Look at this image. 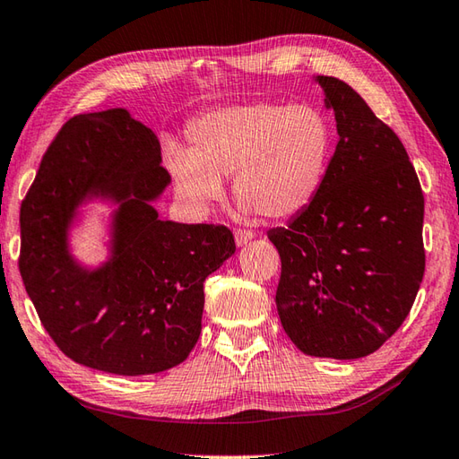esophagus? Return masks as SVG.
Wrapping results in <instances>:
<instances>
[{"instance_id": "esophagus-1", "label": "esophagus", "mask_w": 459, "mask_h": 459, "mask_svg": "<svg viewBox=\"0 0 459 459\" xmlns=\"http://www.w3.org/2000/svg\"><path fill=\"white\" fill-rule=\"evenodd\" d=\"M254 236H255V233H254L252 230H238V231H236V246H238V247L246 246L247 241L254 239Z\"/></svg>"}]
</instances>
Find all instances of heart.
Here are the masks:
<instances>
[{
	"mask_svg": "<svg viewBox=\"0 0 459 459\" xmlns=\"http://www.w3.org/2000/svg\"><path fill=\"white\" fill-rule=\"evenodd\" d=\"M192 148L171 143L168 168L181 200L207 212L223 179L246 212L281 220L307 207L330 166L333 127L314 103L252 101L220 108L189 127Z\"/></svg>",
	"mask_w": 459,
	"mask_h": 459,
	"instance_id": "heart-1",
	"label": "heart"
}]
</instances>
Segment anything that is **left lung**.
Masks as SVG:
<instances>
[{
	"label": "left lung",
	"instance_id": "obj_1",
	"mask_svg": "<svg viewBox=\"0 0 459 459\" xmlns=\"http://www.w3.org/2000/svg\"><path fill=\"white\" fill-rule=\"evenodd\" d=\"M316 82L340 142L314 202L267 231L281 257L275 306L298 350L358 359L390 340L418 296L423 194L400 137L361 95L337 77Z\"/></svg>",
	"mask_w": 459,
	"mask_h": 459
}]
</instances>
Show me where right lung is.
<instances>
[{
	"instance_id": "1",
	"label": "right lung",
	"mask_w": 459,
	"mask_h": 459,
	"mask_svg": "<svg viewBox=\"0 0 459 459\" xmlns=\"http://www.w3.org/2000/svg\"><path fill=\"white\" fill-rule=\"evenodd\" d=\"M155 134L124 108L80 114L43 153L22 202L20 273L46 332L67 358L117 376L181 364L202 332L204 281L236 252L213 223L160 220L169 186ZM106 199L110 257L82 266L68 252L76 207Z\"/></svg>"
}]
</instances>
